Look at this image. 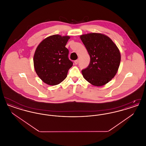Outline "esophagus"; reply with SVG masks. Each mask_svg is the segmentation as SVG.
<instances>
[{
  "label": "esophagus",
  "instance_id": "1",
  "mask_svg": "<svg viewBox=\"0 0 146 146\" xmlns=\"http://www.w3.org/2000/svg\"><path fill=\"white\" fill-rule=\"evenodd\" d=\"M74 63H75L76 64H77L78 63V60H76V61H74Z\"/></svg>",
  "mask_w": 146,
  "mask_h": 146
}]
</instances>
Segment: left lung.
Listing matches in <instances>:
<instances>
[{
    "mask_svg": "<svg viewBox=\"0 0 146 146\" xmlns=\"http://www.w3.org/2000/svg\"><path fill=\"white\" fill-rule=\"evenodd\" d=\"M80 39L90 57L89 66L82 70L84 78L93 85H104L118 71L121 58L119 49L108 36L102 34L82 35Z\"/></svg>",
    "mask_w": 146,
    "mask_h": 146,
    "instance_id": "1",
    "label": "left lung"
}]
</instances>
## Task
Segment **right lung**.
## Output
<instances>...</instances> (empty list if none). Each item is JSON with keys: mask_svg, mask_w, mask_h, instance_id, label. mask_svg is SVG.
I'll use <instances>...</instances> for the list:
<instances>
[{"mask_svg": "<svg viewBox=\"0 0 146 146\" xmlns=\"http://www.w3.org/2000/svg\"><path fill=\"white\" fill-rule=\"evenodd\" d=\"M69 36H50L38 46L33 57L35 70L45 83L56 85L67 77L73 63L69 60V50L65 46Z\"/></svg>", "mask_w": 146, "mask_h": 146, "instance_id": "right-lung-1", "label": "right lung"}]
</instances>
